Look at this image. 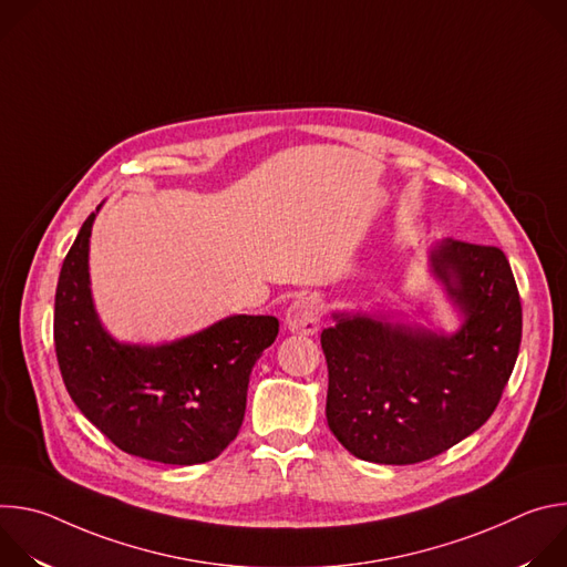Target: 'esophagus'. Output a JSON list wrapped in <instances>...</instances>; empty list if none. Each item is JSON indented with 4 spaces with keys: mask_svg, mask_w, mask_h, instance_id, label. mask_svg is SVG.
I'll list each match as a JSON object with an SVG mask.
<instances>
[{
    "mask_svg": "<svg viewBox=\"0 0 567 567\" xmlns=\"http://www.w3.org/2000/svg\"><path fill=\"white\" fill-rule=\"evenodd\" d=\"M285 326L293 334H316L320 326V305L316 298L305 296L293 300V305L287 309Z\"/></svg>",
    "mask_w": 567,
    "mask_h": 567,
    "instance_id": "esophagus-1",
    "label": "esophagus"
}]
</instances>
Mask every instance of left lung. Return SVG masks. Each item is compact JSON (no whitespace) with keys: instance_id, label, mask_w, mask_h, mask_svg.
Returning a JSON list of instances; mask_svg holds the SVG:
<instances>
[{"instance_id":"1","label":"left lung","mask_w":567,"mask_h":567,"mask_svg":"<svg viewBox=\"0 0 567 567\" xmlns=\"http://www.w3.org/2000/svg\"><path fill=\"white\" fill-rule=\"evenodd\" d=\"M431 269L464 313L455 334L363 313H334L320 334L328 424L361 460L415 464L449 451L492 417L516 365L523 309L505 254L444 239Z\"/></svg>"}]
</instances>
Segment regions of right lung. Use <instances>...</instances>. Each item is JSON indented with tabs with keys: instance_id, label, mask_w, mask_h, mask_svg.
<instances>
[{
	"instance_id": "add662e5",
	"label": "right lung",
	"mask_w": 567,
	"mask_h": 567,
	"mask_svg": "<svg viewBox=\"0 0 567 567\" xmlns=\"http://www.w3.org/2000/svg\"><path fill=\"white\" fill-rule=\"evenodd\" d=\"M94 217L80 228L55 289L53 341L66 392L130 455L182 466L215 460L237 437L251 370L276 341L278 318L228 316L156 348L114 341L90 289Z\"/></svg>"
}]
</instances>
